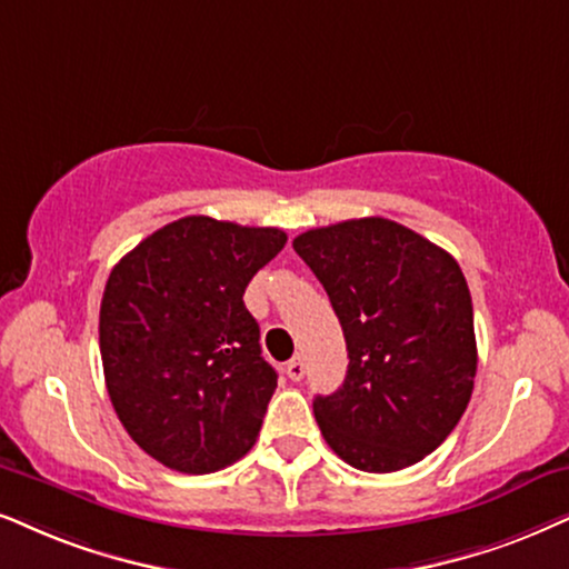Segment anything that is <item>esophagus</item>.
Listing matches in <instances>:
<instances>
[{
  "mask_svg": "<svg viewBox=\"0 0 569 569\" xmlns=\"http://www.w3.org/2000/svg\"><path fill=\"white\" fill-rule=\"evenodd\" d=\"M305 372H307V365H305V359L301 357H293L289 365H286V376H289L291 380H301L305 378Z\"/></svg>",
  "mask_w": 569,
  "mask_h": 569,
  "instance_id": "34e87169",
  "label": "esophagus"
}]
</instances>
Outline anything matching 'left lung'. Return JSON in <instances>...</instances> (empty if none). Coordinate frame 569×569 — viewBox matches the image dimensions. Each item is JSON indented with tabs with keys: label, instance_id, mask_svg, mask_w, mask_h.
<instances>
[{
	"label": "left lung",
	"instance_id": "8db88e82",
	"mask_svg": "<svg viewBox=\"0 0 569 569\" xmlns=\"http://www.w3.org/2000/svg\"><path fill=\"white\" fill-rule=\"evenodd\" d=\"M293 249L326 289L349 351L341 388L312 401L322 438L365 472L426 459L457 428L478 370L457 260L386 218L312 228Z\"/></svg>",
	"mask_w": 569,
	"mask_h": 569
}]
</instances>
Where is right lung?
I'll list each match as a JSON object with an SVG mask.
<instances>
[{"label":"right lung","mask_w":569,"mask_h":569,"mask_svg":"<svg viewBox=\"0 0 569 569\" xmlns=\"http://www.w3.org/2000/svg\"><path fill=\"white\" fill-rule=\"evenodd\" d=\"M283 247L278 228L191 214L147 236L107 278V393L128 436L170 470H222L260 436L278 376L243 291Z\"/></svg>","instance_id":"right-lung-1"}]
</instances>
